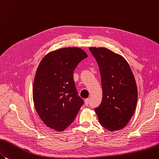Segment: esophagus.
<instances>
[{
  "mask_svg": "<svg viewBox=\"0 0 159 159\" xmlns=\"http://www.w3.org/2000/svg\"><path fill=\"white\" fill-rule=\"evenodd\" d=\"M89 103H90V100H89V98H87V99H85V106H88L89 104Z\"/></svg>",
  "mask_w": 159,
  "mask_h": 159,
  "instance_id": "esophagus-1",
  "label": "esophagus"
}]
</instances>
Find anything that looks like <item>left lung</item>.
Instances as JSON below:
<instances>
[{
  "label": "left lung",
  "instance_id": "left-lung-1",
  "mask_svg": "<svg viewBox=\"0 0 159 159\" xmlns=\"http://www.w3.org/2000/svg\"><path fill=\"white\" fill-rule=\"evenodd\" d=\"M98 65L102 100L94 109L100 124L110 131L122 129L134 113L138 89L134 74L121 55L105 48H89Z\"/></svg>",
  "mask_w": 159,
  "mask_h": 159
}]
</instances>
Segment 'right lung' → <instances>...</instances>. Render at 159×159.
<instances>
[{
	"mask_svg": "<svg viewBox=\"0 0 159 159\" xmlns=\"http://www.w3.org/2000/svg\"><path fill=\"white\" fill-rule=\"evenodd\" d=\"M87 57L78 48H65L48 53L38 66L33 97L40 119L48 127L65 130L75 118L84 102L75 87L73 73Z\"/></svg>",
	"mask_w": 159,
	"mask_h": 159,
	"instance_id": "1",
	"label": "right lung"
}]
</instances>
